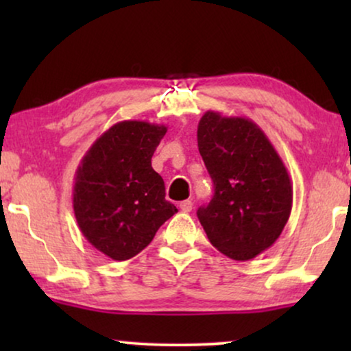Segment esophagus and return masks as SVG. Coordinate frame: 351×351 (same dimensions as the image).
I'll list each match as a JSON object with an SVG mask.
<instances>
[{"mask_svg": "<svg viewBox=\"0 0 351 351\" xmlns=\"http://www.w3.org/2000/svg\"><path fill=\"white\" fill-rule=\"evenodd\" d=\"M179 208H180L182 213H190V210L193 209V203H191L190 199H185V201H182V203L179 204Z\"/></svg>", "mask_w": 351, "mask_h": 351, "instance_id": "34e87169", "label": "esophagus"}]
</instances>
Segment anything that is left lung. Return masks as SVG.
<instances>
[{"mask_svg": "<svg viewBox=\"0 0 351 351\" xmlns=\"http://www.w3.org/2000/svg\"><path fill=\"white\" fill-rule=\"evenodd\" d=\"M198 150L214 196L198 209L210 244L233 261L267 251L287 223L292 184L265 132L252 119L206 112L198 124Z\"/></svg>", "mask_w": 351, "mask_h": 351, "instance_id": "left-lung-1", "label": "left lung"}]
</instances>
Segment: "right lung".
<instances>
[{"label":"right lung","mask_w":351,"mask_h":351,"mask_svg":"<svg viewBox=\"0 0 351 351\" xmlns=\"http://www.w3.org/2000/svg\"><path fill=\"white\" fill-rule=\"evenodd\" d=\"M166 131L165 124L119 121L90 145L76 169V222L83 237L113 261L137 256L177 213L152 167Z\"/></svg>","instance_id":"right-lung-1"}]
</instances>
